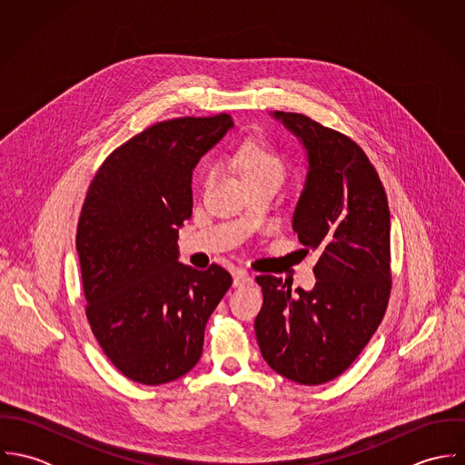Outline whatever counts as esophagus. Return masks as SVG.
Listing matches in <instances>:
<instances>
[{"label":"esophagus","mask_w":465,"mask_h":465,"mask_svg":"<svg viewBox=\"0 0 465 465\" xmlns=\"http://www.w3.org/2000/svg\"><path fill=\"white\" fill-rule=\"evenodd\" d=\"M251 282H252V277L245 270H234L232 272V286L234 288H240V286H245V284H251Z\"/></svg>","instance_id":"1"}]
</instances>
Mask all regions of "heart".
Wrapping results in <instances>:
<instances>
[{"label":"heart","mask_w":465,"mask_h":465,"mask_svg":"<svg viewBox=\"0 0 465 465\" xmlns=\"http://www.w3.org/2000/svg\"><path fill=\"white\" fill-rule=\"evenodd\" d=\"M238 164L243 179L258 175H279L284 173V164L281 157L263 141H247L238 150Z\"/></svg>","instance_id":"b5f03b06"}]
</instances>
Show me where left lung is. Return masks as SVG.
<instances>
[{
    "mask_svg": "<svg viewBox=\"0 0 465 465\" xmlns=\"http://www.w3.org/2000/svg\"><path fill=\"white\" fill-rule=\"evenodd\" d=\"M306 150L308 173L292 227L319 254L315 286L258 275L254 330L266 363L286 380L321 385L340 376L378 330L391 293V211L365 152L304 114L272 113Z\"/></svg>",
    "mask_w": 465,
    "mask_h": 465,
    "instance_id": "left-lung-1",
    "label": "left lung"
}]
</instances>
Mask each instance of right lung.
I'll return each mask as SVG.
<instances>
[{
  "label": "right lung",
  "mask_w": 465,
  "mask_h": 465,
  "mask_svg": "<svg viewBox=\"0 0 465 465\" xmlns=\"http://www.w3.org/2000/svg\"><path fill=\"white\" fill-rule=\"evenodd\" d=\"M232 129L229 114L161 122L116 148L84 202L76 252L85 315L113 365L141 385L170 383L202 354L207 319L232 277L179 263L200 157Z\"/></svg>",
  "instance_id": "obj_1"
}]
</instances>
